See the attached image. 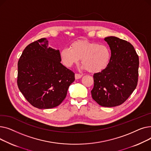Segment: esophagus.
I'll return each mask as SVG.
<instances>
[{"mask_svg": "<svg viewBox=\"0 0 151 151\" xmlns=\"http://www.w3.org/2000/svg\"><path fill=\"white\" fill-rule=\"evenodd\" d=\"M83 76L81 74H79V73H76L75 74V79L76 80H78V79L81 78Z\"/></svg>", "mask_w": 151, "mask_h": 151, "instance_id": "34e87169", "label": "esophagus"}]
</instances>
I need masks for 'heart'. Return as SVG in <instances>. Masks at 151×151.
<instances>
[{
    "label": "heart",
    "instance_id": "b5f03b06",
    "mask_svg": "<svg viewBox=\"0 0 151 151\" xmlns=\"http://www.w3.org/2000/svg\"><path fill=\"white\" fill-rule=\"evenodd\" d=\"M111 50L106 45L86 40L75 41L70 47L60 52L62 63L67 67L76 64L81 59L83 68L91 73H97L105 69L111 59Z\"/></svg>",
    "mask_w": 151,
    "mask_h": 151
}]
</instances>
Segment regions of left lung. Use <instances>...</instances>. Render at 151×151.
<instances>
[{
	"label": "left lung",
	"mask_w": 151,
	"mask_h": 151,
	"mask_svg": "<svg viewBox=\"0 0 151 151\" xmlns=\"http://www.w3.org/2000/svg\"><path fill=\"white\" fill-rule=\"evenodd\" d=\"M105 40L111 52V59L105 69L93 74L91 94L100 106L114 107L122 104L136 89L139 58L127 41L112 36Z\"/></svg>",
	"instance_id": "obj_1"
}]
</instances>
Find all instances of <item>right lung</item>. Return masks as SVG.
Wrapping results in <instances>:
<instances>
[{
    "label": "right lung",
    "mask_w": 151,
    "mask_h": 151,
    "mask_svg": "<svg viewBox=\"0 0 151 151\" xmlns=\"http://www.w3.org/2000/svg\"><path fill=\"white\" fill-rule=\"evenodd\" d=\"M59 50L47 47L45 38L27 45L18 62V88L39 109L59 105L67 96L75 73L60 63Z\"/></svg>",
    "instance_id": "1"
}]
</instances>
